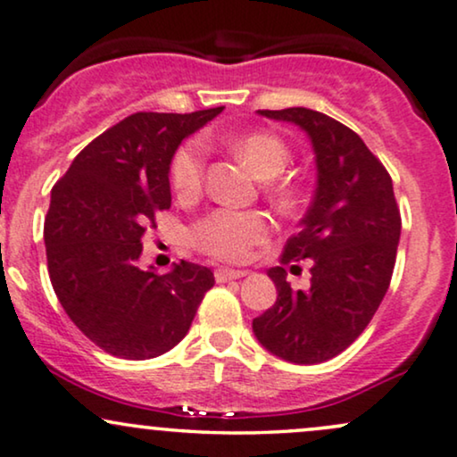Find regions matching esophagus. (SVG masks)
<instances>
[{
  "instance_id": "obj_1",
  "label": "esophagus",
  "mask_w": 457,
  "mask_h": 457,
  "mask_svg": "<svg viewBox=\"0 0 457 457\" xmlns=\"http://www.w3.org/2000/svg\"><path fill=\"white\" fill-rule=\"evenodd\" d=\"M247 271H239V269H216V281L224 284V281L230 279H241L245 278Z\"/></svg>"
}]
</instances>
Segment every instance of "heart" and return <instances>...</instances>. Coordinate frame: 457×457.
I'll list each match as a JSON object with an SVG mask.
<instances>
[{
  "label": "heart",
  "instance_id": "obj_1",
  "mask_svg": "<svg viewBox=\"0 0 457 457\" xmlns=\"http://www.w3.org/2000/svg\"><path fill=\"white\" fill-rule=\"evenodd\" d=\"M258 178H275L288 165L290 152L278 135L254 131L230 142ZM171 184L178 195L193 196L201 190L205 178V150L201 142H186L173 154ZM271 233V222L264 213L213 210L193 227V244L218 261L241 262L250 256L252 247L262 244Z\"/></svg>",
  "mask_w": 457,
  "mask_h": 457
}]
</instances>
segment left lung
Wrapping results in <instances>:
<instances>
[{
  "mask_svg": "<svg viewBox=\"0 0 457 457\" xmlns=\"http://www.w3.org/2000/svg\"><path fill=\"white\" fill-rule=\"evenodd\" d=\"M258 114L307 133L318 182L301 230L281 256L284 264L312 261V286L292 290L284 267L269 269L278 301L252 328L258 343L286 362H326L362 335L390 286L401 241L392 178L358 133L322 112Z\"/></svg>",
  "mask_w": 457,
  "mask_h": 457,
  "instance_id": "left-lung-1",
  "label": "left lung"
}]
</instances>
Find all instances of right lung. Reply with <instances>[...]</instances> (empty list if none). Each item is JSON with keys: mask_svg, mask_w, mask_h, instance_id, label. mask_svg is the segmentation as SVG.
<instances>
[{"mask_svg": "<svg viewBox=\"0 0 457 457\" xmlns=\"http://www.w3.org/2000/svg\"><path fill=\"white\" fill-rule=\"evenodd\" d=\"M222 110L131 114L93 139L50 193L44 244L54 295L112 356L148 360L176 347L213 286L201 264L182 261L159 275L139 256L154 213L171 207L178 145Z\"/></svg>", "mask_w": 457, "mask_h": 457, "instance_id": "obj_1", "label": "right lung"}]
</instances>
